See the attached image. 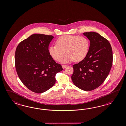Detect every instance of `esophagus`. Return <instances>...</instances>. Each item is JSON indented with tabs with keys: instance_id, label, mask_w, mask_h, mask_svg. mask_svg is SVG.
Here are the masks:
<instances>
[{
	"instance_id": "esophagus-1",
	"label": "esophagus",
	"mask_w": 126,
	"mask_h": 126,
	"mask_svg": "<svg viewBox=\"0 0 126 126\" xmlns=\"http://www.w3.org/2000/svg\"><path fill=\"white\" fill-rule=\"evenodd\" d=\"M62 68L63 69H65L66 66H67V65H62Z\"/></svg>"
}]
</instances>
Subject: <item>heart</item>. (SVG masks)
<instances>
[{
	"mask_svg": "<svg viewBox=\"0 0 126 126\" xmlns=\"http://www.w3.org/2000/svg\"><path fill=\"white\" fill-rule=\"evenodd\" d=\"M56 44L50 46V55L55 61H61L66 53L68 54L63 62L67 63L74 60L80 62L84 60L88 54L90 42L84 36L64 35L58 39Z\"/></svg>",
	"mask_w": 126,
	"mask_h": 126,
	"instance_id": "1",
	"label": "heart"
}]
</instances>
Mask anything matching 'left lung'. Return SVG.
<instances>
[{
  "mask_svg": "<svg viewBox=\"0 0 126 126\" xmlns=\"http://www.w3.org/2000/svg\"><path fill=\"white\" fill-rule=\"evenodd\" d=\"M90 41L88 54L79 63L73 65L71 77L73 84L85 91L98 87L106 79L113 63V52L106 39L94 32H84Z\"/></svg>",
  "mask_w": 126,
  "mask_h": 126,
  "instance_id": "1",
  "label": "left lung"
}]
</instances>
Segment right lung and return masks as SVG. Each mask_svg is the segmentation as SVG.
<instances>
[{
  "instance_id": "1",
  "label": "right lung",
  "mask_w": 126,
  "mask_h": 126,
  "mask_svg": "<svg viewBox=\"0 0 126 126\" xmlns=\"http://www.w3.org/2000/svg\"><path fill=\"white\" fill-rule=\"evenodd\" d=\"M52 35L35 34L23 40L16 50V71L23 84L32 92L41 93L55 83V76L63 70L50 55Z\"/></svg>"
}]
</instances>
